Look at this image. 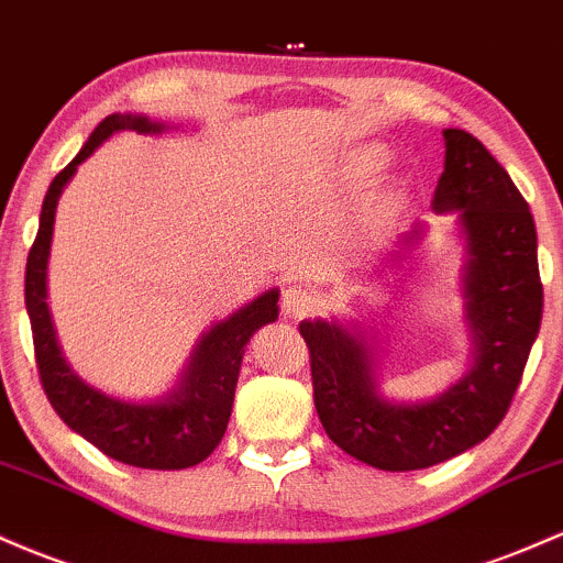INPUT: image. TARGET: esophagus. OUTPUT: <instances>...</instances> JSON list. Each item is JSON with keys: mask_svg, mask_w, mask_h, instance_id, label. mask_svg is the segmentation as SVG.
Here are the masks:
<instances>
[{"mask_svg": "<svg viewBox=\"0 0 563 563\" xmlns=\"http://www.w3.org/2000/svg\"><path fill=\"white\" fill-rule=\"evenodd\" d=\"M312 310L314 296L307 291V288L288 286L286 291H283V312H286L288 318H305V314H310Z\"/></svg>", "mask_w": 563, "mask_h": 563, "instance_id": "1", "label": "esophagus"}]
</instances>
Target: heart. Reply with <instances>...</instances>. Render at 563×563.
<instances>
[{
    "instance_id": "heart-1",
    "label": "heart",
    "mask_w": 563,
    "mask_h": 563,
    "mask_svg": "<svg viewBox=\"0 0 563 563\" xmlns=\"http://www.w3.org/2000/svg\"><path fill=\"white\" fill-rule=\"evenodd\" d=\"M387 159H390V154H387V150H382V146H366V150H357L350 163V178L357 184L368 181V178L376 176V173L385 168ZM395 200H400L398 187L387 191V202H395Z\"/></svg>"
}]
</instances>
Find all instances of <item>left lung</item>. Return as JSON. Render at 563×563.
Returning a JSON list of instances; mask_svg holds the SVG:
<instances>
[{
    "label": "left lung",
    "mask_w": 563,
    "mask_h": 563,
    "mask_svg": "<svg viewBox=\"0 0 563 563\" xmlns=\"http://www.w3.org/2000/svg\"><path fill=\"white\" fill-rule=\"evenodd\" d=\"M446 159L432 211L456 213L467 262L462 269L471 368L428 400H393L382 393V347L357 320H301L310 347L314 409L342 452L379 471H422L486 441L503 422L521 382L542 320L537 230L508 170L471 133L443 131ZM428 224L400 234L398 251L379 262L400 264Z\"/></svg>",
    "instance_id": "8db88e82"
}]
</instances>
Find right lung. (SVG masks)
<instances>
[{
    "label": "right lung",
    "instance_id": "right-lung-1",
    "mask_svg": "<svg viewBox=\"0 0 563 563\" xmlns=\"http://www.w3.org/2000/svg\"><path fill=\"white\" fill-rule=\"evenodd\" d=\"M122 131L159 135L170 131V125L133 111L109 114L90 133L77 157L53 178L42 202L40 232L26 262V312L34 333L42 387L58 417L111 460L146 471H184L211 456L224 438L245 344L262 325L275 323L280 291L269 288L234 310L230 318L213 323L197 339L176 385L157 398H117L88 385L74 372L60 352L51 307H47V262H51L55 208L79 165L103 141Z\"/></svg>",
    "mask_w": 563,
    "mask_h": 563
}]
</instances>
